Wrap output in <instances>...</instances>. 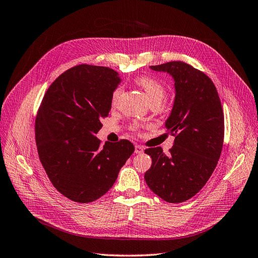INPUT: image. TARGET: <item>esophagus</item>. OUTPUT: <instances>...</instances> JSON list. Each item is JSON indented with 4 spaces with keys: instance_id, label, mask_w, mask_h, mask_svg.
<instances>
[{
    "instance_id": "obj_1",
    "label": "esophagus",
    "mask_w": 258,
    "mask_h": 258,
    "mask_svg": "<svg viewBox=\"0 0 258 258\" xmlns=\"http://www.w3.org/2000/svg\"><path fill=\"white\" fill-rule=\"evenodd\" d=\"M143 151H144V148L142 146H139V145L135 146V153H142Z\"/></svg>"
}]
</instances>
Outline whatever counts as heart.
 Returning a JSON list of instances; mask_svg holds the SVG:
<instances>
[{
	"instance_id": "1",
	"label": "heart",
	"mask_w": 258,
	"mask_h": 258,
	"mask_svg": "<svg viewBox=\"0 0 258 258\" xmlns=\"http://www.w3.org/2000/svg\"><path fill=\"white\" fill-rule=\"evenodd\" d=\"M135 83L142 88L145 92L147 98H148L149 102L151 105L157 104L160 105L162 100L164 99L166 95L165 86L159 82L158 80L153 79L149 76H138L135 78ZM122 86L115 87L112 94H111V105H115L117 100H119L121 94H122ZM132 130L137 131L138 130V124L132 125Z\"/></svg>"
}]
</instances>
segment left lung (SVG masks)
<instances>
[{
  "label": "left lung",
  "mask_w": 258,
  "mask_h": 258,
  "mask_svg": "<svg viewBox=\"0 0 258 258\" xmlns=\"http://www.w3.org/2000/svg\"><path fill=\"white\" fill-rule=\"evenodd\" d=\"M150 68L174 78L175 101L165 126L175 141L167 156L161 147L145 150L152 159L145 180L164 201L180 203L204 187L217 165L225 134L222 102L212 80L189 63L170 61Z\"/></svg>",
  "instance_id": "obj_1"
}]
</instances>
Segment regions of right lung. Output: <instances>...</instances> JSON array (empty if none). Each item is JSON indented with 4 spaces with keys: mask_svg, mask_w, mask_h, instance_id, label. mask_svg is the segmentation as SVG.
<instances>
[{
    "mask_svg": "<svg viewBox=\"0 0 258 258\" xmlns=\"http://www.w3.org/2000/svg\"><path fill=\"white\" fill-rule=\"evenodd\" d=\"M120 81L108 67L76 66L51 83L38 110L40 161L53 186L75 202L90 203L104 196L135 150L127 139L100 147L95 136Z\"/></svg>",
    "mask_w": 258,
    "mask_h": 258,
    "instance_id": "right-lung-1",
    "label": "right lung"
}]
</instances>
